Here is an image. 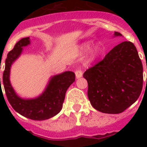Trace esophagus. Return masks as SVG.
I'll return each mask as SVG.
<instances>
[{"instance_id":"obj_1","label":"esophagus","mask_w":147,"mask_h":147,"mask_svg":"<svg viewBox=\"0 0 147 147\" xmlns=\"http://www.w3.org/2000/svg\"><path fill=\"white\" fill-rule=\"evenodd\" d=\"M75 74H76V78H81V77L82 76L83 72L81 69H77V70H76V71H75Z\"/></svg>"}]
</instances>
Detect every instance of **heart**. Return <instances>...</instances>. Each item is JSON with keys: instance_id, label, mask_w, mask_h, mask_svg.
Listing matches in <instances>:
<instances>
[{"instance_id": "b5f03b06", "label": "heart", "mask_w": 147, "mask_h": 147, "mask_svg": "<svg viewBox=\"0 0 147 147\" xmlns=\"http://www.w3.org/2000/svg\"><path fill=\"white\" fill-rule=\"evenodd\" d=\"M90 43L89 42H85L84 44H82L81 46L80 47V51L82 53H85L88 49H89L90 47ZM99 53H100V48L98 46H94V47H92L91 50L89 52V55H88V60L89 61H92V60H94V59H96L97 57L99 55Z\"/></svg>"}]
</instances>
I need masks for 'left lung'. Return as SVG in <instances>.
<instances>
[{
    "instance_id": "left-lung-1",
    "label": "left lung",
    "mask_w": 147,
    "mask_h": 147,
    "mask_svg": "<svg viewBox=\"0 0 147 147\" xmlns=\"http://www.w3.org/2000/svg\"><path fill=\"white\" fill-rule=\"evenodd\" d=\"M114 36H122L115 32ZM92 107L106 114H120L132 105L143 88V65L137 48L124 41L85 71Z\"/></svg>"
}]
</instances>
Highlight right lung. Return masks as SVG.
<instances>
[{
	"instance_id": "1",
	"label": "right lung",
	"mask_w": 147,
	"mask_h": 147,
	"mask_svg": "<svg viewBox=\"0 0 147 147\" xmlns=\"http://www.w3.org/2000/svg\"><path fill=\"white\" fill-rule=\"evenodd\" d=\"M28 44L30 38H23L8 53L3 73V87L8 101L17 113L33 121H43L53 117L61 111L65 92L75 82L76 76L72 71H65L53 76L45 92L34 99H22L18 97L10 85V69L13 62L20 55L23 47Z\"/></svg>"
}]
</instances>
